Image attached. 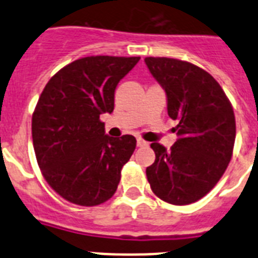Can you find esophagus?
<instances>
[{"instance_id":"34e87169","label":"esophagus","mask_w":258,"mask_h":258,"mask_svg":"<svg viewBox=\"0 0 258 258\" xmlns=\"http://www.w3.org/2000/svg\"><path fill=\"white\" fill-rule=\"evenodd\" d=\"M137 146H138V147H143V146H147V142L143 141L142 138H138V140H137Z\"/></svg>"}]
</instances>
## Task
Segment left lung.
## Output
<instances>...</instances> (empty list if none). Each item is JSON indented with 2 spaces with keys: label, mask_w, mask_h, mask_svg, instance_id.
Returning <instances> with one entry per match:
<instances>
[{
  "label": "left lung",
  "mask_w": 258,
  "mask_h": 258,
  "mask_svg": "<svg viewBox=\"0 0 258 258\" xmlns=\"http://www.w3.org/2000/svg\"><path fill=\"white\" fill-rule=\"evenodd\" d=\"M145 61L165 90L168 115L178 121V140L170 150L151 143L156 157L146 174L157 198L187 206L206 197L231 160L234 109L220 84L203 68L173 58L149 56Z\"/></svg>",
  "instance_id": "obj_1"
}]
</instances>
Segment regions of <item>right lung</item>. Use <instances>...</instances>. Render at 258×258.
Returning <instances> with one entry per match:
<instances>
[{
    "label": "right lung",
    "instance_id": "right-lung-1",
    "mask_svg": "<svg viewBox=\"0 0 258 258\" xmlns=\"http://www.w3.org/2000/svg\"><path fill=\"white\" fill-rule=\"evenodd\" d=\"M140 56H85L58 71L32 115L36 159L50 187L77 206L94 207L116 192L133 136L108 137L102 113L115 106L118 81Z\"/></svg>",
    "mask_w": 258,
    "mask_h": 258
}]
</instances>
